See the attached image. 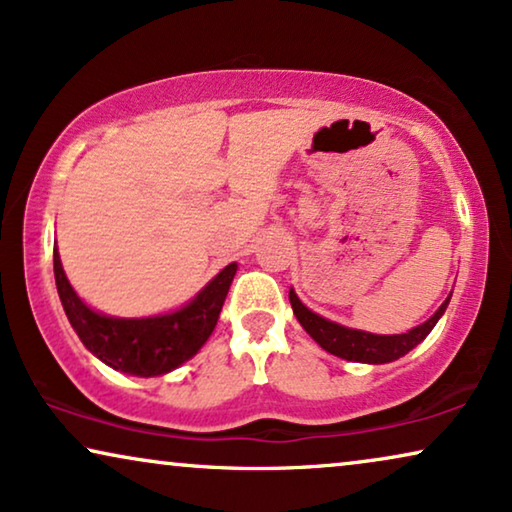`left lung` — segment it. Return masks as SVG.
I'll return each mask as SVG.
<instances>
[{
	"label": "left lung",
	"instance_id": "obj_1",
	"mask_svg": "<svg viewBox=\"0 0 512 512\" xmlns=\"http://www.w3.org/2000/svg\"><path fill=\"white\" fill-rule=\"evenodd\" d=\"M289 300L293 307V314L300 321V326L305 328L307 333L312 335L314 342L331 352L333 356H340V359L347 361H359V363H389L401 359L415 349L419 342H422L426 335L431 333V328L438 324V319L443 317V312L447 310V303H450V296L443 305L438 307L436 314L429 321H424L422 326H415L408 333L401 335H373L366 331H356V328H347L340 324H333L319 314H314L312 310L300 303L293 289L289 291Z\"/></svg>",
	"mask_w": 512,
	"mask_h": 512
}]
</instances>
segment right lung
Masks as SVG:
<instances>
[{"label": "right lung", "instance_id": "1", "mask_svg": "<svg viewBox=\"0 0 512 512\" xmlns=\"http://www.w3.org/2000/svg\"><path fill=\"white\" fill-rule=\"evenodd\" d=\"M53 272L62 307L83 345L114 370L153 377L170 373L205 345L219 321L237 265H226L181 310L146 319H116L90 310L69 284L58 247L53 249Z\"/></svg>", "mask_w": 512, "mask_h": 512}]
</instances>
